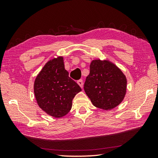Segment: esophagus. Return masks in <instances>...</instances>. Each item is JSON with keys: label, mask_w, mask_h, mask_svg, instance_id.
Returning a JSON list of instances; mask_svg holds the SVG:
<instances>
[{"label": "esophagus", "mask_w": 158, "mask_h": 158, "mask_svg": "<svg viewBox=\"0 0 158 158\" xmlns=\"http://www.w3.org/2000/svg\"><path fill=\"white\" fill-rule=\"evenodd\" d=\"M77 84L79 85V86L81 88H83V85H84V82H83V80L82 79H79V81H77Z\"/></svg>", "instance_id": "34e87169"}]
</instances>
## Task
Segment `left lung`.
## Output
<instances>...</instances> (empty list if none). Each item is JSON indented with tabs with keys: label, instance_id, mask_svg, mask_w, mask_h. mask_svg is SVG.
Segmentation results:
<instances>
[{
	"label": "left lung",
	"instance_id": "obj_1",
	"mask_svg": "<svg viewBox=\"0 0 158 158\" xmlns=\"http://www.w3.org/2000/svg\"><path fill=\"white\" fill-rule=\"evenodd\" d=\"M127 79L123 72L109 60H93L84 89L93 105L104 110L114 109L124 99Z\"/></svg>",
	"mask_w": 158,
	"mask_h": 158
}]
</instances>
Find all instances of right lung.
Listing matches in <instances>:
<instances>
[{"label":"right lung","mask_w":158,"mask_h":158,"mask_svg":"<svg viewBox=\"0 0 158 158\" xmlns=\"http://www.w3.org/2000/svg\"><path fill=\"white\" fill-rule=\"evenodd\" d=\"M81 90L79 85L69 77L61 56L47 62L34 83V93L39 106L55 118L68 113L73 98Z\"/></svg>","instance_id":"obj_1"}]
</instances>
